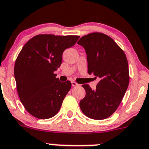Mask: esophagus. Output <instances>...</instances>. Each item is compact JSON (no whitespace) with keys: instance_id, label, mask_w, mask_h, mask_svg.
<instances>
[{"instance_id":"34e87169","label":"esophagus","mask_w":149,"mask_h":149,"mask_svg":"<svg viewBox=\"0 0 149 149\" xmlns=\"http://www.w3.org/2000/svg\"><path fill=\"white\" fill-rule=\"evenodd\" d=\"M71 83H72V86H79L78 83H77V82H74V81H72V82H71Z\"/></svg>"}]
</instances>
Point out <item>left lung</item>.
Masks as SVG:
<instances>
[{
  "instance_id": "left-lung-1",
  "label": "left lung",
  "mask_w": 149,
  "mask_h": 149,
  "mask_svg": "<svg viewBox=\"0 0 149 149\" xmlns=\"http://www.w3.org/2000/svg\"><path fill=\"white\" fill-rule=\"evenodd\" d=\"M86 50L88 74L99 78L96 88L82 85L86 96L79 102L81 111L94 120L113 114L129 86L130 75L126 54L111 37L101 32L82 36L77 42Z\"/></svg>"
}]
</instances>
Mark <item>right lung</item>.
Returning a JSON list of instances; mask_svg holds the SVG:
<instances>
[{
  "label": "right lung",
  "instance_id": "add662e5",
  "mask_svg": "<svg viewBox=\"0 0 149 149\" xmlns=\"http://www.w3.org/2000/svg\"><path fill=\"white\" fill-rule=\"evenodd\" d=\"M79 36L38 35L25 44L14 66L19 97L26 110L38 119L58 113L71 82H62L54 71L61 67L65 49L77 43Z\"/></svg>",
  "mask_w": 149,
  "mask_h": 149
}]
</instances>
